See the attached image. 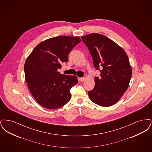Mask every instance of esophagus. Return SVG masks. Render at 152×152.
Returning <instances> with one entry per match:
<instances>
[{
    "instance_id": "34e87169",
    "label": "esophagus",
    "mask_w": 152,
    "mask_h": 152,
    "mask_svg": "<svg viewBox=\"0 0 152 152\" xmlns=\"http://www.w3.org/2000/svg\"><path fill=\"white\" fill-rule=\"evenodd\" d=\"M79 80L80 81H83L85 80V77H80V78H79Z\"/></svg>"
}]
</instances>
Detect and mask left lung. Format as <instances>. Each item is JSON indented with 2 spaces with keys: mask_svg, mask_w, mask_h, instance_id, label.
<instances>
[{
  "mask_svg": "<svg viewBox=\"0 0 152 152\" xmlns=\"http://www.w3.org/2000/svg\"><path fill=\"white\" fill-rule=\"evenodd\" d=\"M81 39L90 51L94 68L100 72L99 77H94V88L88 91V96L98 105H113L129 84L132 71L128 57L120 46L103 35L91 34Z\"/></svg>",
  "mask_w": 152,
  "mask_h": 152,
  "instance_id": "8db88e82",
  "label": "left lung"
}]
</instances>
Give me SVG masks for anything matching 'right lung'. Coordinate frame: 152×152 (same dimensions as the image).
I'll use <instances>...</instances> for the list:
<instances>
[{
	"label": "right lung",
	"mask_w": 152,
	"mask_h": 152,
	"mask_svg": "<svg viewBox=\"0 0 152 152\" xmlns=\"http://www.w3.org/2000/svg\"><path fill=\"white\" fill-rule=\"evenodd\" d=\"M80 42L77 36L52 37L39 44L27 58L26 81L34 99L45 108H58L70 100V89L77 84V77L60 74L58 70Z\"/></svg>",
	"instance_id": "add662e5"
}]
</instances>
